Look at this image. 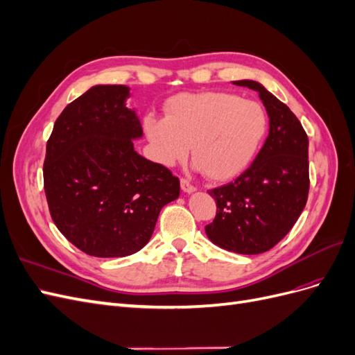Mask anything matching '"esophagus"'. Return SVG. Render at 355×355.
Returning a JSON list of instances; mask_svg holds the SVG:
<instances>
[{"label":"esophagus","mask_w":355,"mask_h":355,"mask_svg":"<svg viewBox=\"0 0 355 355\" xmlns=\"http://www.w3.org/2000/svg\"><path fill=\"white\" fill-rule=\"evenodd\" d=\"M180 188H182V191L187 192V194H192V192L196 191V187L187 179H180Z\"/></svg>","instance_id":"34e87169"}]
</instances>
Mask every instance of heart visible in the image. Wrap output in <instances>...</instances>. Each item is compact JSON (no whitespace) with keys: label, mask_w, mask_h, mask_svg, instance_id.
Wrapping results in <instances>:
<instances>
[{"label":"heart","mask_w":355,"mask_h":355,"mask_svg":"<svg viewBox=\"0 0 355 355\" xmlns=\"http://www.w3.org/2000/svg\"><path fill=\"white\" fill-rule=\"evenodd\" d=\"M144 130L155 159L173 166L189 151L210 180L237 178L265 141L268 115L261 103L225 92L180 93L166 103V118L146 115Z\"/></svg>","instance_id":"1"}]
</instances>
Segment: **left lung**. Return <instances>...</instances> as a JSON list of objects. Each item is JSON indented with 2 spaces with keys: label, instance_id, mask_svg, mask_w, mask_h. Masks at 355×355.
I'll list each match as a JSON object with an SVG mask.
<instances>
[{
  "label": "left lung",
  "instance_id": "1",
  "mask_svg": "<svg viewBox=\"0 0 355 355\" xmlns=\"http://www.w3.org/2000/svg\"><path fill=\"white\" fill-rule=\"evenodd\" d=\"M249 87L270 118V133L250 167L228 185L210 189L216 218L206 227L209 240L240 254H259L283 240L302 213L309 191L308 136L296 115L261 83Z\"/></svg>",
  "mask_w": 355,
  "mask_h": 355
}]
</instances>
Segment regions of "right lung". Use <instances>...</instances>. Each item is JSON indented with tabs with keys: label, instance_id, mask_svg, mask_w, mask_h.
I'll list each match as a JSON object with an SVG mask.
<instances>
[{
	"label": "right lung",
	"instance_id": "obj_1",
	"mask_svg": "<svg viewBox=\"0 0 355 355\" xmlns=\"http://www.w3.org/2000/svg\"><path fill=\"white\" fill-rule=\"evenodd\" d=\"M127 85H93L62 111L47 142L44 191L53 222L84 253L139 252L179 179L135 151L144 136Z\"/></svg>",
	"mask_w": 355,
	"mask_h": 355
}]
</instances>
